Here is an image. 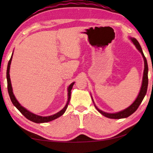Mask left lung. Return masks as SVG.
Here are the masks:
<instances>
[{"label":"left lung","mask_w":153,"mask_h":153,"mask_svg":"<svg viewBox=\"0 0 153 153\" xmlns=\"http://www.w3.org/2000/svg\"><path fill=\"white\" fill-rule=\"evenodd\" d=\"M129 39L131 40V42H133L134 45L136 46V48L139 51L140 53H141V55L143 57L144 62V73H143V77H142V86L140 90L139 94L138 97L136 98V100H134V102L131 104L130 106H129L128 108H125L121 111H119L117 113H107L105 112V111H102L100 109H99L97 106H96L95 103L94 102V100H93V98L91 96L92 100L94 103L95 108H97V110L99 112L100 114H102V115H104L105 117L110 118V119H123V118H126L129 117V115H131V114H133L135 111L137 110V108H138L140 105L141 104L142 100H143L145 95L146 94L147 92V88H148V84H149V79H148V71H149V67H148V64H147V61L146 57L144 56V55L143 53V51H142V49L141 48L139 42H138L136 38H129Z\"/></svg>","instance_id":"left-lung-1"}]
</instances>
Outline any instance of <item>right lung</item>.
Here are the masks:
<instances>
[{
  "mask_svg": "<svg viewBox=\"0 0 153 153\" xmlns=\"http://www.w3.org/2000/svg\"><path fill=\"white\" fill-rule=\"evenodd\" d=\"M13 55V52L11 57V59H10V60L8 63V66H7V88H8V92H9V97H10V98H11L12 103L13 104L15 107H16L17 109L19 110L21 113H22V115H24L25 117L27 119V120L32 121H33V122L36 123L49 122V121H53L54 120H55V119H56V118L61 117V115H63L64 113L65 112L67 108V107H68L69 102V101H70L71 90L72 89V87H73L75 82L71 83V84L69 86V87L67 88V92H68V93H67V97H68V98H67V102L66 103V105H65V106L63 109L61 110L60 111H59L58 113L54 114V115H53L46 116V117H42V116L36 115V114L30 112V111H29L27 109H26V108L23 107V106L21 105L20 103L17 101V100L16 99V98H15V95L13 94V88H12L11 79H10V74H9L10 66H11Z\"/></svg>",
  "mask_w": 153,
  "mask_h": 153,
  "instance_id": "right-lung-1",
  "label": "right lung"
}]
</instances>
